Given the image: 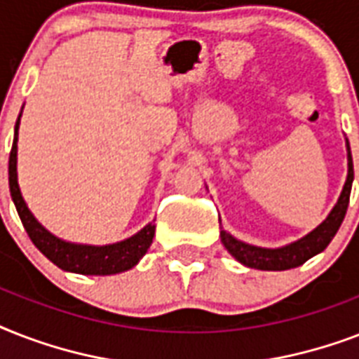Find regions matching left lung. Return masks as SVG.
<instances>
[{
  "instance_id": "8db88e82",
  "label": "left lung",
  "mask_w": 359,
  "mask_h": 359,
  "mask_svg": "<svg viewBox=\"0 0 359 359\" xmlns=\"http://www.w3.org/2000/svg\"><path fill=\"white\" fill-rule=\"evenodd\" d=\"M346 151H348V175H346L345 186H343V191H341L335 207L328 214V218L324 219L317 229H313L304 238L290 242L283 248H276V250L245 244L242 240H236L235 236L229 235L227 231H222L219 236H222V244L225 245V250L229 251L231 255L235 257L238 262H242L244 266L257 268V270H290V268L300 266L307 259H311L317 253L326 250L332 238L335 236V233L339 231L343 219H345L348 199H351L354 165H352L348 141H346Z\"/></svg>"
}]
</instances>
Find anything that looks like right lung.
I'll list each match as a JSON object with an SVG mask.
<instances>
[{
  "label": "right lung",
  "instance_id": "add662e5",
  "mask_svg": "<svg viewBox=\"0 0 359 359\" xmlns=\"http://www.w3.org/2000/svg\"><path fill=\"white\" fill-rule=\"evenodd\" d=\"M20 117L22 114L18 115V121L14 126L13 149H11V156H8V188H11L14 207L18 210L20 219H22L31 242L39 248L42 255H46L55 266L67 270V272L83 273V276H109V273H119L135 266L141 257L145 255L147 250L151 248L154 229H156L154 224L145 225L140 233H135L134 236L126 240H121V242H115V244L89 245L65 242L36 222L22 197L18 173H16V156H18L16 141H18Z\"/></svg>",
  "mask_w": 359,
  "mask_h": 359
}]
</instances>
